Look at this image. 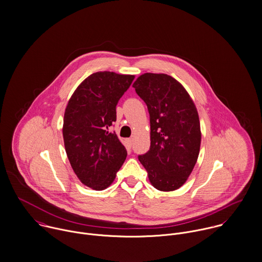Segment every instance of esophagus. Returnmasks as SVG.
<instances>
[{
    "mask_svg": "<svg viewBox=\"0 0 262 262\" xmlns=\"http://www.w3.org/2000/svg\"><path fill=\"white\" fill-rule=\"evenodd\" d=\"M126 143H127V145H128L129 147H131L132 144H133V140H132L131 138H128V139H126Z\"/></svg>",
    "mask_w": 262,
    "mask_h": 262,
    "instance_id": "34e87169",
    "label": "esophagus"
}]
</instances>
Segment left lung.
Segmentation results:
<instances>
[{
  "label": "left lung",
  "instance_id": "8db88e82",
  "mask_svg": "<svg viewBox=\"0 0 262 262\" xmlns=\"http://www.w3.org/2000/svg\"><path fill=\"white\" fill-rule=\"evenodd\" d=\"M133 87L145 102L150 122V147L138 160L154 187L175 190L190 175L200 152L195 105L183 86L165 74H143Z\"/></svg>",
  "mask_w": 262,
  "mask_h": 262
}]
</instances>
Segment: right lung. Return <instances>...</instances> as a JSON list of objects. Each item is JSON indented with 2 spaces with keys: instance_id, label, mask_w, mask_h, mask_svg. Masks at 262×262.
Instances as JSON below:
<instances>
[{
  "instance_id": "right-lung-1",
  "label": "right lung",
  "mask_w": 262,
  "mask_h": 262,
  "mask_svg": "<svg viewBox=\"0 0 262 262\" xmlns=\"http://www.w3.org/2000/svg\"><path fill=\"white\" fill-rule=\"evenodd\" d=\"M131 75L98 72L76 89L64 113L63 140L71 166L81 182L102 190L115 180L127 150L115 132L116 106L134 80Z\"/></svg>"
}]
</instances>
